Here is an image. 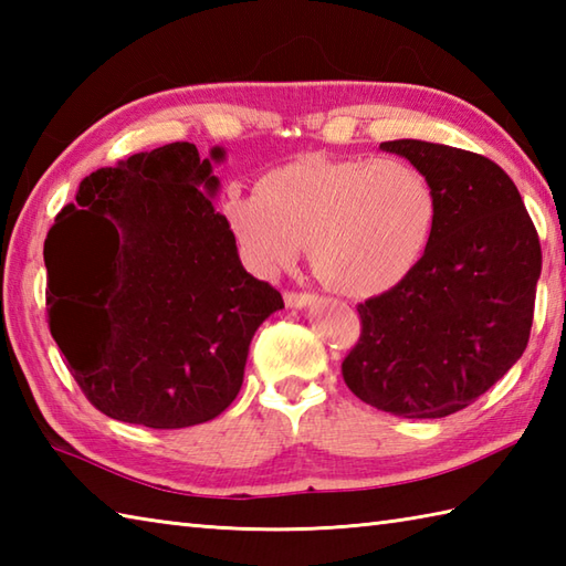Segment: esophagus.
<instances>
[{"mask_svg":"<svg viewBox=\"0 0 566 566\" xmlns=\"http://www.w3.org/2000/svg\"><path fill=\"white\" fill-rule=\"evenodd\" d=\"M284 302L290 308H304V306H311L316 302L314 294H306V292H286L284 294Z\"/></svg>","mask_w":566,"mask_h":566,"instance_id":"1","label":"esophagus"}]
</instances>
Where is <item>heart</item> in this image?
I'll use <instances>...</instances> for the list:
<instances>
[{
  "mask_svg": "<svg viewBox=\"0 0 566 566\" xmlns=\"http://www.w3.org/2000/svg\"><path fill=\"white\" fill-rule=\"evenodd\" d=\"M221 219L248 268L274 276L311 264L350 298L401 286L426 260L440 197L420 167L399 158L304 155L262 175L258 189L231 187Z\"/></svg>",
  "mask_w": 566,
  "mask_h": 566,
  "instance_id": "heart-1",
  "label": "heart"
}]
</instances>
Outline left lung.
<instances>
[{"instance_id": "obj_1", "label": "left lung", "mask_w": 566, "mask_h": 566, "mask_svg": "<svg viewBox=\"0 0 566 566\" xmlns=\"http://www.w3.org/2000/svg\"><path fill=\"white\" fill-rule=\"evenodd\" d=\"M379 148L432 179L440 219L420 268L357 306L363 333L343 379L379 411L444 418L525 353L543 250L518 187L484 155L413 138Z\"/></svg>"}]
</instances>
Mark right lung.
Segmentation results:
<instances>
[{"mask_svg": "<svg viewBox=\"0 0 566 566\" xmlns=\"http://www.w3.org/2000/svg\"><path fill=\"white\" fill-rule=\"evenodd\" d=\"M223 158L195 143L130 155L84 177L48 231V326L109 418L172 430L223 413L252 335L284 308L213 209Z\"/></svg>", "mask_w": 566, "mask_h": 566, "instance_id": "right-lung-1", "label": "right lung"}]
</instances>
